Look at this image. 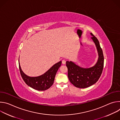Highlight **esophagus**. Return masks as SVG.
Instances as JSON below:
<instances>
[{"label":"esophagus","instance_id":"1","mask_svg":"<svg viewBox=\"0 0 120 120\" xmlns=\"http://www.w3.org/2000/svg\"><path fill=\"white\" fill-rule=\"evenodd\" d=\"M62 63L63 64H65V63H66V61H65V60H63L62 61Z\"/></svg>","mask_w":120,"mask_h":120}]
</instances>
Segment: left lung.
<instances>
[{
  "label": "left lung",
  "mask_w": 120,
  "mask_h": 120,
  "mask_svg": "<svg viewBox=\"0 0 120 120\" xmlns=\"http://www.w3.org/2000/svg\"><path fill=\"white\" fill-rule=\"evenodd\" d=\"M90 34L98 53L99 57L96 64L92 67L84 68L72 61L66 62L68 78L74 86L77 88H87L95 83L100 77L103 70L104 57L102 49L97 38L92 33Z\"/></svg>",
  "instance_id": "left-lung-1"
}]
</instances>
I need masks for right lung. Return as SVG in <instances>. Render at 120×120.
<instances>
[{
    "instance_id": "obj_1",
    "label": "right lung",
    "mask_w": 120,
    "mask_h": 120,
    "mask_svg": "<svg viewBox=\"0 0 120 120\" xmlns=\"http://www.w3.org/2000/svg\"><path fill=\"white\" fill-rule=\"evenodd\" d=\"M62 62L55 64L43 75L37 77H30L25 75L22 70L19 62V68L21 75L26 83L31 88L38 91H45L49 89L53 85L56 75Z\"/></svg>"
}]
</instances>
